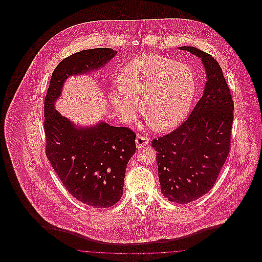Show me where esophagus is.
I'll return each instance as SVG.
<instances>
[{
	"label": "esophagus",
	"instance_id": "1",
	"mask_svg": "<svg viewBox=\"0 0 262 262\" xmlns=\"http://www.w3.org/2000/svg\"><path fill=\"white\" fill-rule=\"evenodd\" d=\"M150 138L147 136H142V135H137L136 138V145L138 148H142L145 145H147L149 143Z\"/></svg>",
	"mask_w": 262,
	"mask_h": 262
}]
</instances>
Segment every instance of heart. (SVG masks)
<instances>
[{
  "mask_svg": "<svg viewBox=\"0 0 262 262\" xmlns=\"http://www.w3.org/2000/svg\"><path fill=\"white\" fill-rule=\"evenodd\" d=\"M195 90V75L187 64L158 54H141L124 67L120 84L111 89L109 97L123 119H133L143 103L154 127L167 130L187 117Z\"/></svg>",
  "mask_w": 262,
  "mask_h": 262,
  "instance_id": "heart-1",
  "label": "heart"
}]
</instances>
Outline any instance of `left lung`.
Wrapping results in <instances>:
<instances>
[{"label":"left lung","mask_w":262,"mask_h":262,"mask_svg":"<svg viewBox=\"0 0 262 262\" xmlns=\"http://www.w3.org/2000/svg\"><path fill=\"white\" fill-rule=\"evenodd\" d=\"M180 49L202 59L208 80L187 120L154 138L151 146L156 151L163 195L187 204L206 194L218 179L230 151L234 103L222 69L211 54L192 46Z\"/></svg>","instance_id":"1"}]
</instances>
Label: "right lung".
Returning <instances> with one entry per match:
<instances>
[{"label": "right lung", "instance_id": "obj_1", "mask_svg": "<svg viewBox=\"0 0 262 262\" xmlns=\"http://www.w3.org/2000/svg\"><path fill=\"white\" fill-rule=\"evenodd\" d=\"M116 53L112 48H94L64 58L52 73L44 100L46 156L68 191L95 208L111 207L121 199L126 167L136 151V134L104 122L76 128L56 111L54 102L68 77L98 70Z\"/></svg>", "mask_w": 262, "mask_h": 262}]
</instances>
